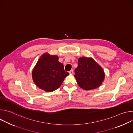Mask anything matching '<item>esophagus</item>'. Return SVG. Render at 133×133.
<instances>
[{"mask_svg":"<svg viewBox=\"0 0 133 133\" xmlns=\"http://www.w3.org/2000/svg\"><path fill=\"white\" fill-rule=\"evenodd\" d=\"M69 73L70 74H74V71H73V70H72V69H71V70L69 71Z\"/></svg>","mask_w":133,"mask_h":133,"instance_id":"esophagus-1","label":"esophagus"}]
</instances>
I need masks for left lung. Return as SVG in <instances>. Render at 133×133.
I'll list each match as a JSON object with an SVG mask.
<instances>
[{"label":"left lung","mask_w":133,"mask_h":133,"mask_svg":"<svg viewBox=\"0 0 133 133\" xmlns=\"http://www.w3.org/2000/svg\"><path fill=\"white\" fill-rule=\"evenodd\" d=\"M75 72L74 76L77 84L85 90L98 87L105 77L103 68L91 58H79L78 67L75 69Z\"/></svg>","instance_id":"1"}]
</instances>
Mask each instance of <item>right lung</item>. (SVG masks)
I'll list each match as a JSON object with an SVG mask.
<instances>
[{"instance_id": "1", "label": "right lung", "mask_w": 133, "mask_h": 133, "mask_svg": "<svg viewBox=\"0 0 133 133\" xmlns=\"http://www.w3.org/2000/svg\"><path fill=\"white\" fill-rule=\"evenodd\" d=\"M68 75L63 64L58 61V57L47 53L42 56L32 72L35 84L47 92L58 89Z\"/></svg>"}]
</instances>
